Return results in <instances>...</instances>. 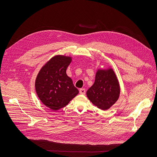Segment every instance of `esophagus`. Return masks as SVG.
<instances>
[{
	"instance_id": "34e87169",
	"label": "esophagus",
	"mask_w": 157,
	"mask_h": 157,
	"mask_svg": "<svg viewBox=\"0 0 157 157\" xmlns=\"http://www.w3.org/2000/svg\"><path fill=\"white\" fill-rule=\"evenodd\" d=\"M79 93H80L81 94H84L86 93L85 89H84V88L80 89H79Z\"/></svg>"
}]
</instances>
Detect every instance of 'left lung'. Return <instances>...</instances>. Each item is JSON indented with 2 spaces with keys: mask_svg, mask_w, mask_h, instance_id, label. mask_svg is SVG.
<instances>
[{
  "mask_svg": "<svg viewBox=\"0 0 157 157\" xmlns=\"http://www.w3.org/2000/svg\"><path fill=\"white\" fill-rule=\"evenodd\" d=\"M120 86L113 69L98 70L94 84L87 91L86 95L99 109L105 110L113 105L120 95Z\"/></svg>",
  "mask_w": 157,
  "mask_h": 157,
  "instance_id": "left-lung-1",
  "label": "left lung"
}]
</instances>
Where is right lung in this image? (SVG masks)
I'll return each mask as SVG.
<instances>
[{
  "mask_svg": "<svg viewBox=\"0 0 157 157\" xmlns=\"http://www.w3.org/2000/svg\"><path fill=\"white\" fill-rule=\"evenodd\" d=\"M71 62V57L55 56L42 67L36 78L38 97L53 110L65 107L79 93L72 79L66 75Z\"/></svg>",
  "mask_w": 157,
  "mask_h": 157,
  "instance_id": "1",
  "label": "right lung"
}]
</instances>
